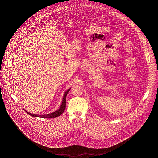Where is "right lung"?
<instances>
[{"label": "right lung", "instance_id": "right-lung-1", "mask_svg": "<svg viewBox=\"0 0 158 158\" xmlns=\"http://www.w3.org/2000/svg\"><path fill=\"white\" fill-rule=\"evenodd\" d=\"M70 90V89H68L64 94V96H63V101H62V103H61V105L60 106V108L56 111L55 112H53L52 113H50V114H45V115H36V114H31V113H28L27 111H25L27 113H28L29 115H30L32 117H42V118H55V117H57L59 116H60V115L63 113H64V110H65V108H66V96H67V94H68V92H69V90Z\"/></svg>", "mask_w": 158, "mask_h": 158}]
</instances>
